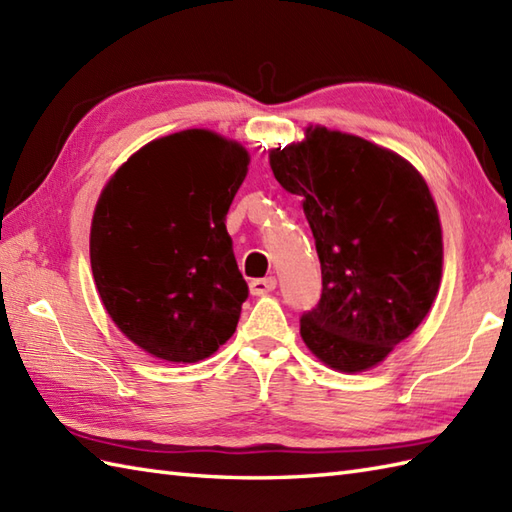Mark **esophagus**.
<instances>
[{"mask_svg":"<svg viewBox=\"0 0 512 512\" xmlns=\"http://www.w3.org/2000/svg\"><path fill=\"white\" fill-rule=\"evenodd\" d=\"M250 295L255 297H262L268 295V292H273L277 288V279L275 277H264V279H253L250 281Z\"/></svg>","mask_w":512,"mask_h":512,"instance_id":"1","label":"esophagus"}]
</instances>
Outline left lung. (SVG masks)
Returning <instances> with one entry per match:
<instances>
[{
    "instance_id": "left-lung-1",
    "label": "left lung",
    "mask_w": 512,
    "mask_h": 512,
    "mask_svg": "<svg viewBox=\"0 0 512 512\" xmlns=\"http://www.w3.org/2000/svg\"><path fill=\"white\" fill-rule=\"evenodd\" d=\"M268 158L281 187L303 198L321 262V301L301 317V339L336 372H367L413 334L438 297L436 200L396 151L323 125Z\"/></svg>"
}]
</instances>
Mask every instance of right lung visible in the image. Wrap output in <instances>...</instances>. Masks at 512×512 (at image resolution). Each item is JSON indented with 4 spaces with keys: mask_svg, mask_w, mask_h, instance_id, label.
I'll use <instances>...</instances> for the list:
<instances>
[{
    "mask_svg": "<svg viewBox=\"0 0 512 512\" xmlns=\"http://www.w3.org/2000/svg\"><path fill=\"white\" fill-rule=\"evenodd\" d=\"M250 154L211 129L151 140L107 180L90 228L96 290L149 356L198 363L231 339L248 286L226 213Z\"/></svg>",
    "mask_w": 512,
    "mask_h": 512,
    "instance_id": "right-lung-1",
    "label": "right lung"
}]
</instances>
